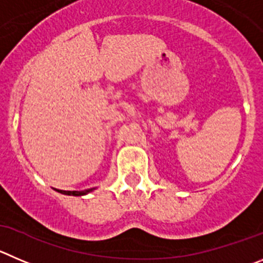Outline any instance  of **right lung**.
Wrapping results in <instances>:
<instances>
[{
    "mask_svg": "<svg viewBox=\"0 0 263 263\" xmlns=\"http://www.w3.org/2000/svg\"><path fill=\"white\" fill-rule=\"evenodd\" d=\"M55 190V188H54ZM96 188H89V190H85V191H62V190H55L57 192L62 193V195H67V196H85L88 193L93 192Z\"/></svg>",
    "mask_w": 263,
    "mask_h": 263,
    "instance_id": "1",
    "label": "right lung"
}]
</instances>
